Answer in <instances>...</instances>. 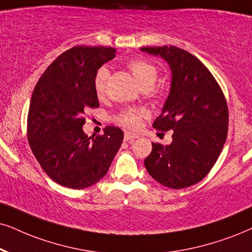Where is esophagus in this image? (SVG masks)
<instances>
[{"label":"esophagus","instance_id":"obj_1","mask_svg":"<svg viewBox=\"0 0 252 252\" xmlns=\"http://www.w3.org/2000/svg\"><path fill=\"white\" fill-rule=\"evenodd\" d=\"M137 137H138V136L133 135V133L126 132V135H124V141H126L128 143H132L137 138Z\"/></svg>","mask_w":252,"mask_h":252}]
</instances>
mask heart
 <instances>
[{"label":"heart","mask_w":252,"mask_h":252,"mask_svg":"<svg viewBox=\"0 0 252 252\" xmlns=\"http://www.w3.org/2000/svg\"><path fill=\"white\" fill-rule=\"evenodd\" d=\"M126 67L132 73L133 78L136 79L137 84L141 86L142 89H151L154 87L155 82L158 79V68L155 63L144 58L131 59L126 63ZM108 76H109V69L107 66H101L95 72L93 85L95 94L101 97L106 93V86ZM148 111L143 108H128L124 109L117 115L116 121L121 126L128 130H136L141 126L142 121L148 117Z\"/></svg>","instance_id":"obj_1"}]
</instances>
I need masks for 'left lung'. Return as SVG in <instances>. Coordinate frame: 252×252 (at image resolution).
<instances>
[{"label":"left lung","mask_w":252,"mask_h":252,"mask_svg":"<svg viewBox=\"0 0 252 252\" xmlns=\"http://www.w3.org/2000/svg\"><path fill=\"white\" fill-rule=\"evenodd\" d=\"M170 65L172 82L163 111L154 122L172 130V143H152L145 158L149 174L168 189H180L201 181L218 160L227 139V101L215 78L189 52L176 46L142 47Z\"/></svg>","instance_id":"1"}]
</instances>
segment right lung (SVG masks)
Masks as SVG:
<instances>
[{"label": "right lung", "instance_id": "right-lung-1", "mask_svg": "<svg viewBox=\"0 0 252 252\" xmlns=\"http://www.w3.org/2000/svg\"><path fill=\"white\" fill-rule=\"evenodd\" d=\"M116 50L74 46L51 63L38 80L28 114V141L44 172L68 189H82L102 179L123 142L117 126L88 137L85 111L98 108L93 79Z\"/></svg>", "mask_w": 252, "mask_h": 252}]
</instances>
